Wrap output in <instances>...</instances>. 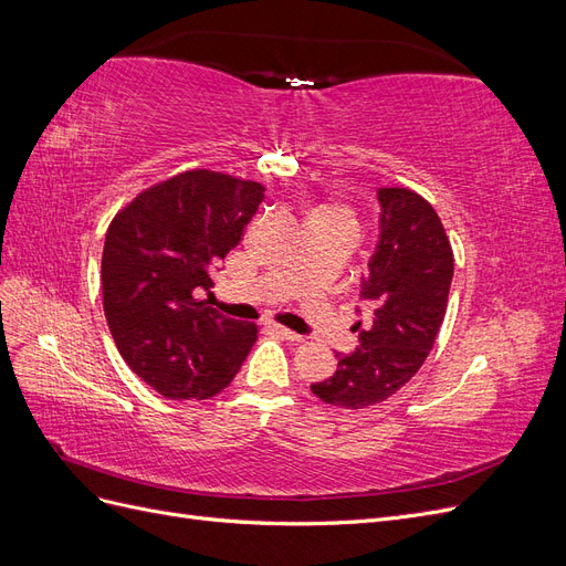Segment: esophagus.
Returning <instances> with one entry per match:
<instances>
[{
  "instance_id": "1",
  "label": "esophagus",
  "mask_w": 566,
  "mask_h": 566,
  "mask_svg": "<svg viewBox=\"0 0 566 566\" xmlns=\"http://www.w3.org/2000/svg\"><path fill=\"white\" fill-rule=\"evenodd\" d=\"M276 333H279L283 339H287V342H302V339H304L302 335H297V333H293V331L283 328V325H276Z\"/></svg>"
}]
</instances>
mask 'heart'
I'll list each match as a JSON object with an SVG mask.
<instances>
[{
	"mask_svg": "<svg viewBox=\"0 0 566 566\" xmlns=\"http://www.w3.org/2000/svg\"><path fill=\"white\" fill-rule=\"evenodd\" d=\"M331 210H335V212H339V214H345V217H347V219H349V214H347V212H345V210H337V208H331Z\"/></svg>",
	"mask_w": 566,
	"mask_h": 566,
	"instance_id": "b5f03b06",
	"label": "heart"
}]
</instances>
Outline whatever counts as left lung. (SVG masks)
<instances>
[{
    "label": "left lung",
    "mask_w": 566,
    "mask_h": 566,
    "mask_svg": "<svg viewBox=\"0 0 566 566\" xmlns=\"http://www.w3.org/2000/svg\"><path fill=\"white\" fill-rule=\"evenodd\" d=\"M380 233L361 279L373 306L368 328L356 323L358 347L337 356V370L312 385L339 408H366L389 399L424 364L447 316L453 250L434 208L408 188H378Z\"/></svg>",
    "instance_id": "left-lung-1"
}]
</instances>
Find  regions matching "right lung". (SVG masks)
<instances>
[{
    "instance_id": "obj_1",
    "label": "right lung",
    "mask_w": 566,
    "mask_h": 566,
    "mask_svg": "<svg viewBox=\"0 0 566 566\" xmlns=\"http://www.w3.org/2000/svg\"><path fill=\"white\" fill-rule=\"evenodd\" d=\"M262 200V184L191 169L111 221L101 260L108 328L125 364L165 399L214 397L254 345V323L227 318L200 295Z\"/></svg>"
}]
</instances>
